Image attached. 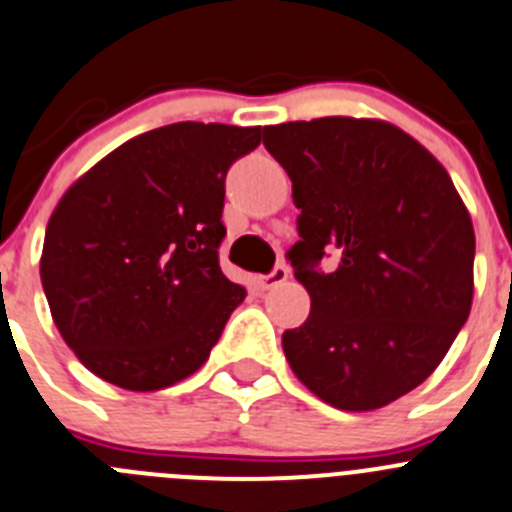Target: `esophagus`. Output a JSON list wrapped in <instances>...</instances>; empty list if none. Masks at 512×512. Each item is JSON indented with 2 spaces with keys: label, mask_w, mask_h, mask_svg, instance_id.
<instances>
[{
  "label": "esophagus",
  "mask_w": 512,
  "mask_h": 512,
  "mask_svg": "<svg viewBox=\"0 0 512 512\" xmlns=\"http://www.w3.org/2000/svg\"><path fill=\"white\" fill-rule=\"evenodd\" d=\"M285 280H288V267L275 265L270 273L260 275V278H257V285H260L262 290H270V288H275V285L285 283Z\"/></svg>",
  "instance_id": "esophagus-1"
}]
</instances>
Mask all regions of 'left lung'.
Instances as JSON below:
<instances>
[{
  "label": "left lung",
  "instance_id": "8db88e82",
  "mask_svg": "<svg viewBox=\"0 0 512 512\" xmlns=\"http://www.w3.org/2000/svg\"><path fill=\"white\" fill-rule=\"evenodd\" d=\"M293 181L285 252L311 313L283 334L298 380L342 411H375L439 367L472 308L474 229L444 165L388 122L321 117L262 130ZM334 251L331 274L320 260Z\"/></svg>",
  "mask_w": 512,
  "mask_h": 512
}]
</instances>
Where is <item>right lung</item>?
Listing matches in <instances>:
<instances>
[{"label":"right lung","instance_id":"obj_1","mask_svg":"<svg viewBox=\"0 0 512 512\" xmlns=\"http://www.w3.org/2000/svg\"><path fill=\"white\" fill-rule=\"evenodd\" d=\"M262 127L176 122L78 178L45 229L53 321L101 380L147 393L209 359L247 290L219 267L224 178Z\"/></svg>","mask_w":512,"mask_h":512}]
</instances>
